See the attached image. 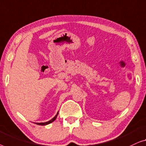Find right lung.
I'll return each instance as SVG.
<instances>
[{"label": "right lung", "instance_id": "add662e5", "mask_svg": "<svg viewBox=\"0 0 146 146\" xmlns=\"http://www.w3.org/2000/svg\"><path fill=\"white\" fill-rule=\"evenodd\" d=\"M57 114H58V112H57V114L55 115V117H53V118L52 119V120H50V121H48V122H42V123H36V124H38V125H42V126H44V125H47V124H50V123H52V122H53L55 119H56L57 116Z\"/></svg>", "mask_w": 146, "mask_h": 146}]
</instances>
